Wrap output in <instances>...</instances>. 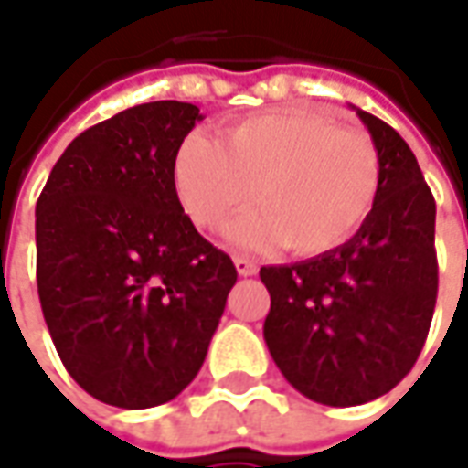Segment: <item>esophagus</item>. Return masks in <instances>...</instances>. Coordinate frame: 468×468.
<instances>
[{"instance_id": "1", "label": "esophagus", "mask_w": 468, "mask_h": 468, "mask_svg": "<svg viewBox=\"0 0 468 468\" xmlns=\"http://www.w3.org/2000/svg\"><path fill=\"white\" fill-rule=\"evenodd\" d=\"M233 263H235V271H238L240 276H256V273H258V266L253 263V261H250V258L235 256Z\"/></svg>"}]
</instances>
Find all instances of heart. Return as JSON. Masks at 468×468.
<instances>
[{
    "label": "heart",
    "instance_id": "obj_1",
    "mask_svg": "<svg viewBox=\"0 0 468 468\" xmlns=\"http://www.w3.org/2000/svg\"><path fill=\"white\" fill-rule=\"evenodd\" d=\"M172 182L189 220L215 230L253 200L225 238L296 256H322L347 243L380 189V156L370 136L306 109H279L238 121L220 142L187 133L172 159Z\"/></svg>",
    "mask_w": 468,
    "mask_h": 468
}]
</instances>
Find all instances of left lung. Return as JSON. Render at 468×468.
Masks as SVG:
<instances>
[{
    "label": "left lung",
    "instance_id": "left-lung-1",
    "mask_svg": "<svg viewBox=\"0 0 468 468\" xmlns=\"http://www.w3.org/2000/svg\"><path fill=\"white\" fill-rule=\"evenodd\" d=\"M355 109V106H352ZM380 156V189L347 243L263 266L268 352L309 400L335 408L390 393L416 365L433 319L436 202L403 136L355 109Z\"/></svg>",
    "mask_w": 468,
    "mask_h": 468
}]
</instances>
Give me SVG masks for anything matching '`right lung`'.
Listing matches in <instances>:
<instances>
[{"label":"right lung","mask_w":468,"mask_h":468,"mask_svg":"<svg viewBox=\"0 0 468 468\" xmlns=\"http://www.w3.org/2000/svg\"><path fill=\"white\" fill-rule=\"evenodd\" d=\"M205 116L154 101L68 144L35 207L37 293L65 370L101 403L139 410L200 372L238 281L185 215L179 142Z\"/></svg>","instance_id":"1"}]
</instances>
